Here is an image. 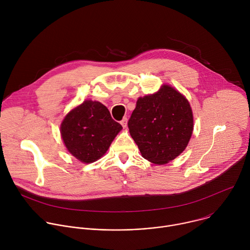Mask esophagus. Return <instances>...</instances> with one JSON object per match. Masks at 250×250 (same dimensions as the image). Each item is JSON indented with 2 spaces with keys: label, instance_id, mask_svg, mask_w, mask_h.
Returning <instances> with one entry per match:
<instances>
[{
  "label": "esophagus",
  "instance_id": "esophagus-1",
  "mask_svg": "<svg viewBox=\"0 0 250 250\" xmlns=\"http://www.w3.org/2000/svg\"><path fill=\"white\" fill-rule=\"evenodd\" d=\"M121 125H123V127H126V125H127V119H126V118H124V119L121 121Z\"/></svg>",
  "mask_w": 250,
  "mask_h": 250
}]
</instances>
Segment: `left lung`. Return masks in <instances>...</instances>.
<instances>
[{
    "label": "left lung",
    "mask_w": 250,
    "mask_h": 250,
    "mask_svg": "<svg viewBox=\"0 0 250 250\" xmlns=\"http://www.w3.org/2000/svg\"><path fill=\"white\" fill-rule=\"evenodd\" d=\"M193 124L187 99L164 85L159 92L137 100L127 125L142 157L155 164H165L186 148Z\"/></svg>",
    "instance_id": "obj_1"
}]
</instances>
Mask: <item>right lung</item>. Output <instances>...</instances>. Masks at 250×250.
Wrapping results in <instances>:
<instances>
[{"mask_svg":"<svg viewBox=\"0 0 250 250\" xmlns=\"http://www.w3.org/2000/svg\"><path fill=\"white\" fill-rule=\"evenodd\" d=\"M60 128L68 151L80 161L91 163L105 153L123 126L103 104L85 101L65 117Z\"/></svg>","mask_w":250,"mask_h":250,"instance_id":"right-lung-1","label":"right lung"}]
</instances>
